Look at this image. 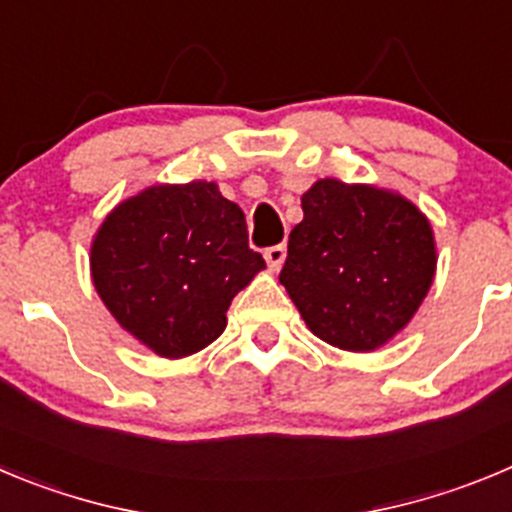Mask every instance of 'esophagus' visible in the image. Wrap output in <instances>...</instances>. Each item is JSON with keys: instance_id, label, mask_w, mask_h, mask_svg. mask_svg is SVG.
Instances as JSON below:
<instances>
[{"instance_id": "obj_1", "label": "esophagus", "mask_w": 512, "mask_h": 512, "mask_svg": "<svg viewBox=\"0 0 512 512\" xmlns=\"http://www.w3.org/2000/svg\"><path fill=\"white\" fill-rule=\"evenodd\" d=\"M264 259H266V264H269L271 271H279L281 264H284V259H287V248H284V246L266 248Z\"/></svg>"}]
</instances>
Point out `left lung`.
<instances>
[{
  "label": "left lung",
  "instance_id": "8db88e82",
  "mask_svg": "<svg viewBox=\"0 0 512 512\" xmlns=\"http://www.w3.org/2000/svg\"><path fill=\"white\" fill-rule=\"evenodd\" d=\"M302 210L279 281L320 340L353 353L381 348L434 281L429 220L398 192L332 177L304 192Z\"/></svg>",
  "mask_w": 512,
  "mask_h": 512
}]
</instances>
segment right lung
Here are the masks:
<instances>
[{
	"mask_svg": "<svg viewBox=\"0 0 512 512\" xmlns=\"http://www.w3.org/2000/svg\"><path fill=\"white\" fill-rule=\"evenodd\" d=\"M261 269L243 210L205 180L147 187L116 205L91 243L98 297L129 335L172 360L218 340L233 297Z\"/></svg>",
	"mask_w": 512,
	"mask_h": 512,
	"instance_id": "obj_1",
	"label": "right lung"
}]
</instances>
